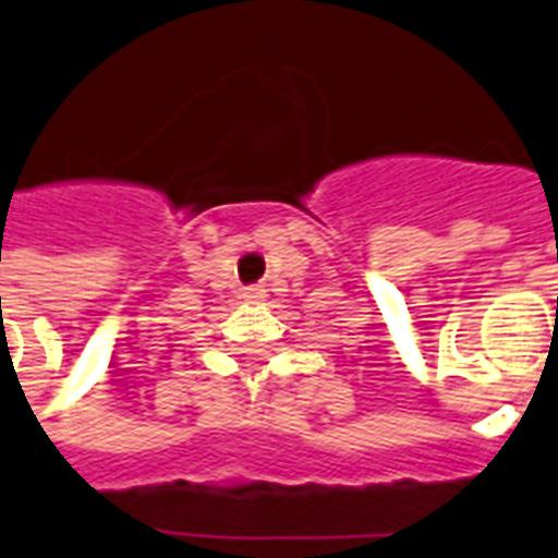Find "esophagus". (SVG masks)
Instances as JSON below:
<instances>
[{"mask_svg":"<svg viewBox=\"0 0 558 558\" xmlns=\"http://www.w3.org/2000/svg\"><path fill=\"white\" fill-rule=\"evenodd\" d=\"M262 296V288L256 284V288H245V293H242V299H259Z\"/></svg>","mask_w":558,"mask_h":558,"instance_id":"obj_1","label":"esophagus"}]
</instances>
